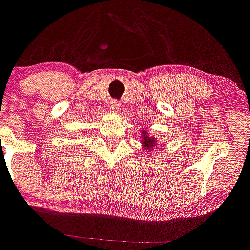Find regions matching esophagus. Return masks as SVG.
I'll return each mask as SVG.
<instances>
[{
	"label": "esophagus",
	"instance_id": "obj_1",
	"mask_svg": "<svg viewBox=\"0 0 250 250\" xmlns=\"http://www.w3.org/2000/svg\"><path fill=\"white\" fill-rule=\"evenodd\" d=\"M120 107H121V105H120V103L118 102V101H111L110 104H109L110 110H111L112 112H115V113H119V111H120V109H121Z\"/></svg>",
	"mask_w": 250,
	"mask_h": 250
}]
</instances>
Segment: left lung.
<instances>
[{
  "label": "left lung",
  "mask_w": 250,
  "mask_h": 250,
  "mask_svg": "<svg viewBox=\"0 0 250 250\" xmlns=\"http://www.w3.org/2000/svg\"><path fill=\"white\" fill-rule=\"evenodd\" d=\"M141 141H142V144L145 148L153 149V151H155V144L157 141L154 138L149 137L146 131H142V140Z\"/></svg>",
  "instance_id": "obj_1"
}]
</instances>
